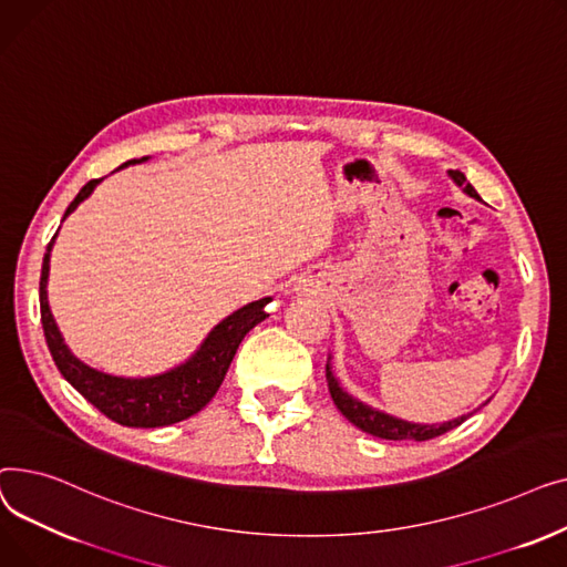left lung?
<instances>
[{
  "label": "left lung",
  "instance_id": "1",
  "mask_svg": "<svg viewBox=\"0 0 567 567\" xmlns=\"http://www.w3.org/2000/svg\"><path fill=\"white\" fill-rule=\"evenodd\" d=\"M449 176L453 178V182L473 199H481V195L475 193V188L466 182V176L460 172V169H449ZM331 359L333 355H329V363H326V381H329V391H331V398L336 402V406L342 411L344 419L349 423H353L359 430L372 434V436H379V439H391V441H427V439H434V436H441L445 432H451L453 427L462 425L471 413H464L460 415V419L455 421H449V423H436V425H423V423H411V421H402L398 419V415H391L385 411H379L370 404H365L363 400L353 398L351 393H347L342 389L340 379L333 374V365H331Z\"/></svg>",
  "mask_w": 567,
  "mask_h": 567
}]
</instances>
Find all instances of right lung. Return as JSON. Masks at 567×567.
<instances>
[{
	"label": "right lung",
	"mask_w": 567,
	"mask_h": 567,
	"mask_svg": "<svg viewBox=\"0 0 567 567\" xmlns=\"http://www.w3.org/2000/svg\"><path fill=\"white\" fill-rule=\"evenodd\" d=\"M148 156L133 158L116 169H124L128 165L146 163ZM103 178H92L84 184L75 199L69 204L64 220L75 212V208L94 193V188ZM59 231V229H56ZM54 238L48 244L43 255L41 268V285H39V301H41V323L48 349L54 359V365L73 389L86 400L92 402L101 413H105L110 421L126 425V427H165L182 423L197 411H202L212 398L218 393L220 383L229 370L234 353L241 344V340L255 329L259 321L268 317L264 310L274 299L252 301L244 308H238L220 323H216L202 344L190 353V359L152 377H116L103 370H96L80 361L78 355L66 344L62 331L52 317L48 303V276H50V252L54 246Z\"/></svg>",
	"instance_id": "right-lung-1"
}]
</instances>
